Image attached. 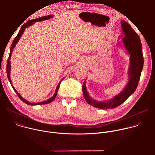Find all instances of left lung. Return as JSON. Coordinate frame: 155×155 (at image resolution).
Masks as SVG:
<instances>
[{"label":"left lung","mask_w":155,"mask_h":155,"mask_svg":"<svg viewBox=\"0 0 155 155\" xmlns=\"http://www.w3.org/2000/svg\"><path fill=\"white\" fill-rule=\"evenodd\" d=\"M121 26L124 35L122 38L121 36L118 37L117 45L124 48L127 54L129 55L128 81L124 89L112 99L98 101L91 97L87 91L85 80L82 87L83 96L88 104L96 108L107 110L119 106L134 93L140 80L143 66L142 46L140 37L126 21L121 20Z\"/></svg>","instance_id":"8db88e82"}]
</instances>
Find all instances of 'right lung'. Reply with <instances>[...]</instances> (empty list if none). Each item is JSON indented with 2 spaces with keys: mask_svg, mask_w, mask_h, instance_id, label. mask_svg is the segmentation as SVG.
I'll return each instance as SVG.
<instances>
[{
  "mask_svg": "<svg viewBox=\"0 0 155 155\" xmlns=\"http://www.w3.org/2000/svg\"><path fill=\"white\" fill-rule=\"evenodd\" d=\"M54 16L53 15H48V16H43V17H40V18H36L35 19H32V20H29L26 23H25V25H23V26H22V27L21 28L18 35H16V37L15 38V39L13 40V43L12 44V46L10 47V54H9V57H8V59L7 61V77H8V81H10L13 89L14 90L15 92L16 93V94L18 95V96L19 97V99L22 101H23L24 102H25L26 104L28 105H42V104H48V103H50L51 102H52L54 99L55 97H56V95H57V93H58V89H59V85H60V83L61 82V81L62 80H64L65 78V77H64L60 81L59 83H58L57 87H56V89L55 90V92L53 94V96L52 97H51L50 99L46 100V101H42V102H35V103H33V102H31L28 101H27L26 99H25V98H23V97H22L20 94L16 90V89L15 88V87L13 86L12 84V80H11V78H10V71H11V62H10V58H11V56H12V51H13L16 45L17 44V43L18 42V41L20 40V38L22 36V35H23L24 31L26 30V28L32 26L34 23H36V22H38V21H44V20H47V19H50V18H53Z\"/></svg>",
  "mask_w": 155,
  "mask_h": 155,
  "instance_id": "1",
  "label": "right lung"
}]
</instances>
